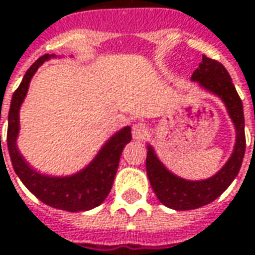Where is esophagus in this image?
I'll list each match as a JSON object with an SVG mask.
<instances>
[{"instance_id": "esophagus-1", "label": "esophagus", "mask_w": 255, "mask_h": 255, "mask_svg": "<svg viewBox=\"0 0 255 255\" xmlns=\"http://www.w3.org/2000/svg\"><path fill=\"white\" fill-rule=\"evenodd\" d=\"M147 126L144 124H134L131 126V136L133 139L143 140L147 137Z\"/></svg>"}]
</instances>
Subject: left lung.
Returning <instances> with one entry per match:
<instances>
[{
    "instance_id": "obj_1",
    "label": "left lung",
    "mask_w": 255,
    "mask_h": 255,
    "mask_svg": "<svg viewBox=\"0 0 255 255\" xmlns=\"http://www.w3.org/2000/svg\"><path fill=\"white\" fill-rule=\"evenodd\" d=\"M191 80L199 83L203 90L219 97L225 104L227 114L235 125L236 143L226 164L211 178L201 181H189L172 174L160 161L154 148L148 144L146 170L150 185L158 201L175 211L196 209L219 198L237 177L246 151L243 104L225 66L216 60L202 56V61L194 71Z\"/></svg>"
}]
</instances>
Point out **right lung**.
<instances>
[{
  "instance_id": "add662e5",
  "label": "right lung",
  "mask_w": 255,
  "mask_h": 255,
  "mask_svg": "<svg viewBox=\"0 0 255 255\" xmlns=\"http://www.w3.org/2000/svg\"><path fill=\"white\" fill-rule=\"evenodd\" d=\"M56 57L44 54L29 67L20 85L13 92L8 114L6 144L11 157L12 167L23 185L42 202L61 211L83 212L94 209L105 201L112 189L116 170L125 146L131 140L130 126L116 131L102 146L91 163L81 171L67 177H52L40 174L29 165L18 150L16 139L19 134V109L29 90V83L37 68L46 60ZM1 119V116H0ZM1 139V137H0ZM1 144V141H0Z\"/></svg>"
}]
</instances>
